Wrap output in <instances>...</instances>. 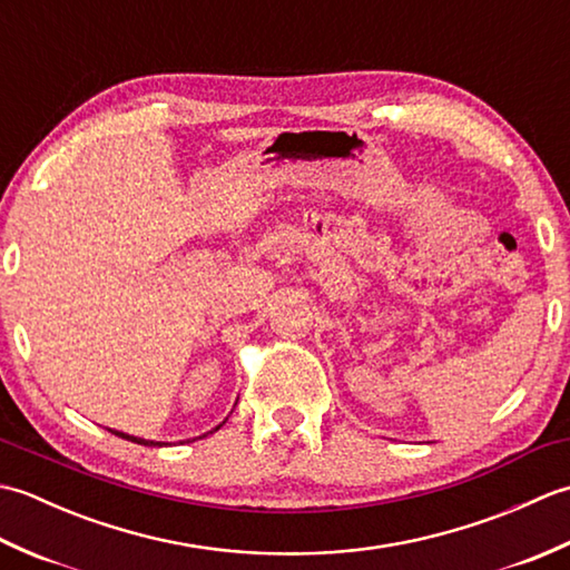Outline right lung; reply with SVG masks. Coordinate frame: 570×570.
I'll return each mask as SVG.
<instances>
[{
  "label": "right lung",
  "instance_id": "add662e5",
  "mask_svg": "<svg viewBox=\"0 0 570 570\" xmlns=\"http://www.w3.org/2000/svg\"><path fill=\"white\" fill-rule=\"evenodd\" d=\"M225 423V421H223ZM223 423H220V426H223ZM220 426H217V429H220ZM215 429V431H217ZM115 435H119V439H127V441H131V443H139V445H161V443H156V441H144V439H137V435H127V433H122V431H112ZM213 433V431H210Z\"/></svg>",
  "mask_w": 570,
  "mask_h": 570
}]
</instances>
